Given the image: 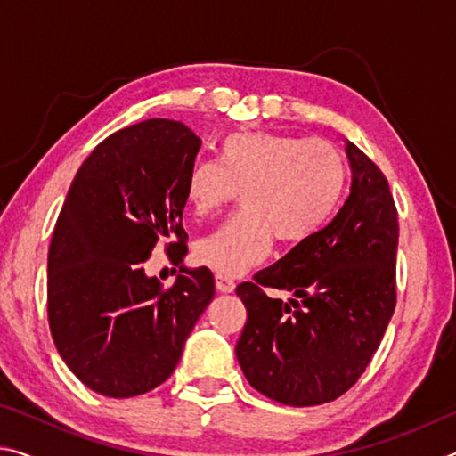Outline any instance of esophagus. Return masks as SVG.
<instances>
[{
  "instance_id": "esophagus-1",
  "label": "esophagus",
  "mask_w": 456,
  "mask_h": 456,
  "mask_svg": "<svg viewBox=\"0 0 456 456\" xmlns=\"http://www.w3.org/2000/svg\"><path fill=\"white\" fill-rule=\"evenodd\" d=\"M215 285H217V289L221 293H233V289H235V281L229 280V277H223V275H215Z\"/></svg>"
}]
</instances>
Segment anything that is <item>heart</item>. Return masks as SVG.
<instances>
[{"label": "heart", "instance_id": "obj_1", "mask_svg": "<svg viewBox=\"0 0 456 456\" xmlns=\"http://www.w3.org/2000/svg\"><path fill=\"white\" fill-rule=\"evenodd\" d=\"M346 187V163L336 144L277 133H233L219 144L217 163H197L184 195L197 217L229 200L243 209L197 243L200 265L223 277L261 264L273 237L297 245L331 219Z\"/></svg>", "mask_w": 456, "mask_h": 456}]
</instances>
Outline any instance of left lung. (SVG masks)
<instances>
[{
    "instance_id": "8db88e82",
    "label": "left lung",
    "mask_w": 456,
    "mask_h": 456,
    "mask_svg": "<svg viewBox=\"0 0 456 456\" xmlns=\"http://www.w3.org/2000/svg\"><path fill=\"white\" fill-rule=\"evenodd\" d=\"M350 195L326 227L237 285L247 322L235 354L261 395L289 406L350 390L380 346L396 305L398 215L372 160L346 141ZM264 287L288 289V303Z\"/></svg>"
}]
</instances>
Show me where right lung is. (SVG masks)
Here are the masks:
<instances>
[{
	"label": "right lung",
	"instance_id": "1",
	"mask_svg": "<svg viewBox=\"0 0 456 456\" xmlns=\"http://www.w3.org/2000/svg\"><path fill=\"white\" fill-rule=\"evenodd\" d=\"M200 138L151 118L100 142L76 173L48 251V322L58 354L90 390L144 395L175 372L215 296L211 269H189L184 181ZM160 240L180 275L168 290L143 273Z\"/></svg>",
	"mask_w": 456,
	"mask_h": 456
}]
</instances>
